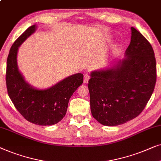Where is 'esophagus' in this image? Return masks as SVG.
<instances>
[{"instance_id":"obj_1","label":"esophagus","mask_w":161,"mask_h":161,"mask_svg":"<svg viewBox=\"0 0 161 161\" xmlns=\"http://www.w3.org/2000/svg\"><path fill=\"white\" fill-rule=\"evenodd\" d=\"M89 79H90L89 75L87 74H85V76H84V83H87V82H88V80H89Z\"/></svg>"}]
</instances>
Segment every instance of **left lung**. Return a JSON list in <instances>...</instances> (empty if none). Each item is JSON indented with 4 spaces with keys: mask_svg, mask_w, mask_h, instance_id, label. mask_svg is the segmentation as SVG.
Returning a JSON list of instances; mask_svg holds the SVG:
<instances>
[{
    "mask_svg": "<svg viewBox=\"0 0 161 161\" xmlns=\"http://www.w3.org/2000/svg\"><path fill=\"white\" fill-rule=\"evenodd\" d=\"M126 57L115 67L91 72L88 86L91 113L105 126L135 119L155 89L157 70L153 48L134 27Z\"/></svg>",
    "mask_w": 161,
    "mask_h": 161,
    "instance_id": "8db88e82",
    "label": "left lung"
}]
</instances>
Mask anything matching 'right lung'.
I'll use <instances>...</instances> for the list:
<instances>
[{"instance_id": "1", "label": "right lung", "mask_w": 161, "mask_h": 161, "mask_svg": "<svg viewBox=\"0 0 161 161\" xmlns=\"http://www.w3.org/2000/svg\"><path fill=\"white\" fill-rule=\"evenodd\" d=\"M35 29V25L28 28L11 47L6 62V87L10 99L24 119L37 125L50 126L65 115L70 98L82 84L83 74L71 75L46 90L28 84L18 70L17 54L19 46Z\"/></svg>"}]
</instances>
